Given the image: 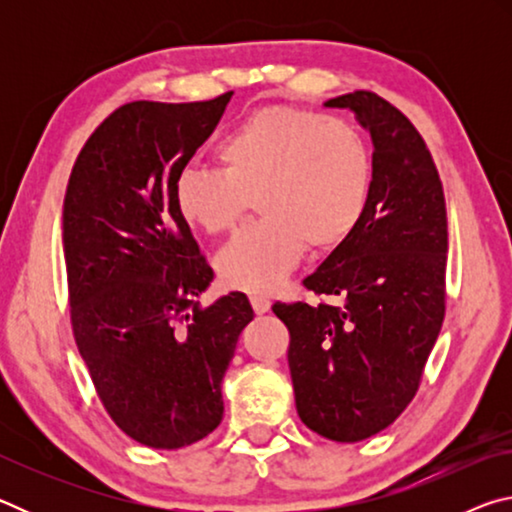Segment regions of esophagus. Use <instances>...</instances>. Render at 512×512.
<instances>
[{"instance_id": "obj_1", "label": "esophagus", "mask_w": 512, "mask_h": 512, "mask_svg": "<svg viewBox=\"0 0 512 512\" xmlns=\"http://www.w3.org/2000/svg\"><path fill=\"white\" fill-rule=\"evenodd\" d=\"M250 305H253L255 314H266V311L271 309V300L266 296H259V293H253V296H250Z\"/></svg>"}]
</instances>
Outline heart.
Wrapping results in <instances>:
<instances>
[{"label": "heart", "instance_id": "1", "mask_svg": "<svg viewBox=\"0 0 512 512\" xmlns=\"http://www.w3.org/2000/svg\"><path fill=\"white\" fill-rule=\"evenodd\" d=\"M216 153L221 169L185 164L178 171L173 201L192 228L221 235L257 196L262 219L239 230L216 257V271L230 287L273 291L307 244L341 246L370 207L372 149L345 119L307 108H259L223 137Z\"/></svg>", "mask_w": 512, "mask_h": 512}]
</instances>
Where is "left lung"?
<instances>
[{"instance_id":"8db88e82","label":"left lung","mask_w":512,"mask_h":512,"mask_svg":"<svg viewBox=\"0 0 512 512\" xmlns=\"http://www.w3.org/2000/svg\"><path fill=\"white\" fill-rule=\"evenodd\" d=\"M325 106L350 108L372 137L370 207L302 282L323 300L273 311L291 336L300 420L323 438L359 443L409 406L443 327L447 210L427 144L400 110L366 90Z\"/></svg>"}]
</instances>
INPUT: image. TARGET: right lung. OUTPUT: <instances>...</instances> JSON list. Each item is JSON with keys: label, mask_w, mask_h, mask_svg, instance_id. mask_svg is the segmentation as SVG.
<instances>
[{"label": "right lung", "mask_w": 512, "mask_h": 512, "mask_svg": "<svg viewBox=\"0 0 512 512\" xmlns=\"http://www.w3.org/2000/svg\"><path fill=\"white\" fill-rule=\"evenodd\" d=\"M230 97L117 108L85 142L65 192L76 345L112 422L153 449L187 447L219 427L221 381L255 316L239 291L198 305L214 273L173 201L178 171Z\"/></svg>", "instance_id": "add662e5"}]
</instances>
